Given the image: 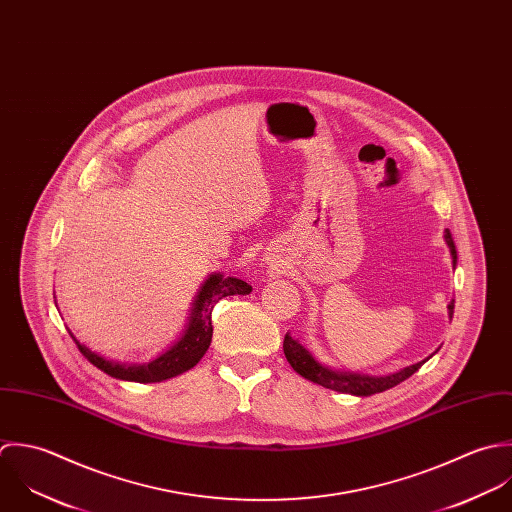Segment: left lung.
Returning <instances> with one entry per match:
<instances>
[{
    "label": "left lung",
    "instance_id": "left-lung-1",
    "mask_svg": "<svg viewBox=\"0 0 512 512\" xmlns=\"http://www.w3.org/2000/svg\"><path fill=\"white\" fill-rule=\"evenodd\" d=\"M445 241L449 245L451 257H453V267H455L457 249H455V243H453V237H451L449 229H445ZM447 308H449V318H451L455 301H451ZM283 350H285L287 362L293 366V370L297 374H301L303 378H307V380L322 386V388L342 392V394H352V396H372V394L386 392V390L398 386L400 382L408 380L409 376L413 372H417L423 366V362L427 360L425 358L423 362L411 364L408 368H404L396 374H390V376H366V374H352V372H336V370H330V368L322 366L318 360H314V356L308 352L307 348L297 338H293L291 334H285Z\"/></svg>",
    "mask_w": 512,
    "mask_h": 512
}]
</instances>
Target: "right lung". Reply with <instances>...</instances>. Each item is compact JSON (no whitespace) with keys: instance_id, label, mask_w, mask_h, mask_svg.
Listing matches in <instances>:
<instances>
[{"instance_id":"1","label":"right lung","mask_w":512,"mask_h":512,"mask_svg":"<svg viewBox=\"0 0 512 512\" xmlns=\"http://www.w3.org/2000/svg\"><path fill=\"white\" fill-rule=\"evenodd\" d=\"M249 293H251V285H247L241 279L223 277L221 273L209 275L194 301L192 314H190V320H188V326H186L182 338L170 350H166L162 356H158L156 360H152L148 364L110 362L103 356H99L97 352L89 350L85 344H81L73 336V332H69V334L73 336L81 354L93 366L103 370L104 374H108L116 380H128V382H140V384L162 382V380L174 378L178 374H184L186 370L194 368L204 358V354L211 344V334H213L211 310L215 307V303L221 301L223 297L249 295Z\"/></svg>"}]
</instances>
